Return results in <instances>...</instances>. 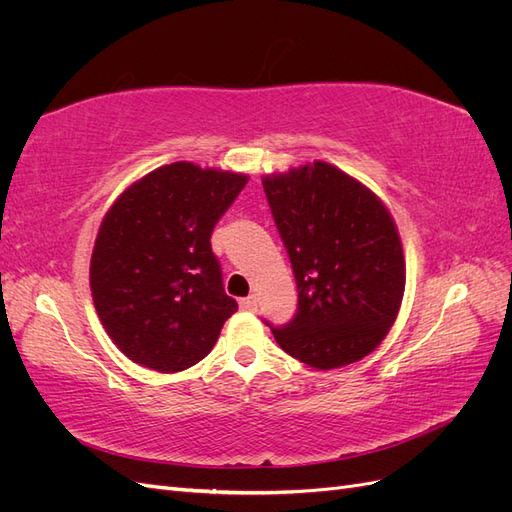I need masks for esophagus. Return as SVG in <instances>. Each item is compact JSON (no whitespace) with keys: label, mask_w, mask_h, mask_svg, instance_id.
<instances>
[{"label":"esophagus","mask_w":512,"mask_h":512,"mask_svg":"<svg viewBox=\"0 0 512 512\" xmlns=\"http://www.w3.org/2000/svg\"><path fill=\"white\" fill-rule=\"evenodd\" d=\"M239 305H241V309H245V312H256V307H258V297H256V294H250V297L241 299V301H239Z\"/></svg>","instance_id":"34e87169"}]
</instances>
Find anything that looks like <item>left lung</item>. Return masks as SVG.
Instances as JSON below:
<instances>
[{"instance_id":"obj_1","label":"left lung","mask_w":512,"mask_h":512,"mask_svg":"<svg viewBox=\"0 0 512 512\" xmlns=\"http://www.w3.org/2000/svg\"><path fill=\"white\" fill-rule=\"evenodd\" d=\"M299 290L297 316L275 342L314 369L374 352L397 320L406 258L391 211L365 183L314 160L262 177Z\"/></svg>"}]
</instances>
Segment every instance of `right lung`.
<instances>
[{
	"label": "right lung",
	"instance_id": "1",
	"mask_svg": "<svg viewBox=\"0 0 512 512\" xmlns=\"http://www.w3.org/2000/svg\"><path fill=\"white\" fill-rule=\"evenodd\" d=\"M247 179L173 162L130 183L108 207L89 288L106 335L132 363L160 374L188 369L237 312L209 239Z\"/></svg>",
	"mask_w": 512,
	"mask_h": 512
}]
</instances>
